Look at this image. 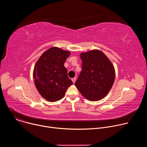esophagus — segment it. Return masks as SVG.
<instances>
[{
	"mask_svg": "<svg viewBox=\"0 0 147 147\" xmlns=\"http://www.w3.org/2000/svg\"><path fill=\"white\" fill-rule=\"evenodd\" d=\"M71 80H72V81L73 82V83H74V82H76V77H74V78H73L71 79Z\"/></svg>",
	"mask_w": 147,
	"mask_h": 147,
	"instance_id": "1",
	"label": "esophagus"
}]
</instances>
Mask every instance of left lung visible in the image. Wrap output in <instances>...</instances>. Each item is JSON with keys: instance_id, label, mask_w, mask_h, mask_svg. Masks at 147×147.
<instances>
[{"instance_id": "1", "label": "left lung", "mask_w": 147, "mask_h": 147, "mask_svg": "<svg viewBox=\"0 0 147 147\" xmlns=\"http://www.w3.org/2000/svg\"><path fill=\"white\" fill-rule=\"evenodd\" d=\"M82 70L75 86L84 97L96 101L105 96L114 83L115 71L102 52L92 50L80 55Z\"/></svg>"}]
</instances>
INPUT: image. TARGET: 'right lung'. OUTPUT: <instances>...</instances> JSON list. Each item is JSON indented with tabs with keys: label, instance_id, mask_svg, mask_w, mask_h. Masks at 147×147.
Wrapping results in <instances>:
<instances>
[{
	"label": "right lung",
	"instance_id": "1",
	"mask_svg": "<svg viewBox=\"0 0 147 147\" xmlns=\"http://www.w3.org/2000/svg\"><path fill=\"white\" fill-rule=\"evenodd\" d=\"M70 53L57 47L46 51L37 61L33 77L40 95L48 101L55 102L65 96L73 81L67 76L64 66Z\"/></svg>",
	"mask_w": 147,
	"mask_h": 147
}]
</instances>
